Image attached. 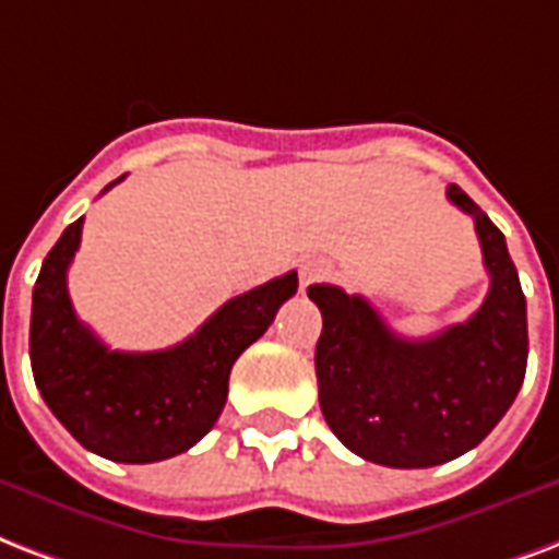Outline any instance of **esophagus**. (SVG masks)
<instances>
[{"instance_id": "obj_1", "label": "esophagus", "mask_w": 559, "mask_h": 559, "mask_svg": "<svg viewBox=\"0 0 559 559\" xmlns=\"http://www.w3.org/2000/svg\"><path fill=\"white\" fill-rule=\"evenodd\" d=\"M331 266L325 261H319V258H308V261L301 263V270H298V278H301V287H308L313 281L325 278Z\"/></svg>"}]
</instances>
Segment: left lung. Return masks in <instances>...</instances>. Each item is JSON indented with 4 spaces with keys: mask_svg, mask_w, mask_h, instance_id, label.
I'll return each mask as SVG.
<instances>
[{
    "mask_svg": "<svg viewBox=\"0 0 559 559\" xmlns=\"http://www.w3.org/2000/svg\"><path fill=\"white\" fill-rule=\"evenodd\" d=\"M451 204L475 219L489 293L466 322L425 340L393 334L364 296L308 287L322 310L317 381L322 416L357 457L428 468L475 449L516 402L527 366V305L504 234L457 185Z\"/></svg>",
    "mask_w": 559,
    "mask_h": 559,
    "instance_id": "1",
    "label": "left lung"
}]
</instances>
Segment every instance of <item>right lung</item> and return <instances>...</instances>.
<instances>
[{
    "label": "right lung",
    "instance_id": "1",
    "mask_svg": "<svg viewBox=\"0 0 559 559\" xmlns=\"http://www.w3.org/2000/svg\"><path fill=\"white\" fill-rule=\"evenodd\" d=\"M81 225L84 216L61 234L34 284L28 334L34 383L58 421L93 454L117 463L176 457L216 425L234 360L266 334L281 305L296 296L298 275L287 272L225 301L178 346L110 352L75 317L67 293Z\"/></svg>",
    "mask_w": 559,
    "mask_h": 559
}]
</instances>
